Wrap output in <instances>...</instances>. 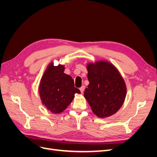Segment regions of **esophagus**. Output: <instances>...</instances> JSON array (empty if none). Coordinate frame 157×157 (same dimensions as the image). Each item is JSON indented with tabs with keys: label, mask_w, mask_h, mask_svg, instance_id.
Here are the masks:
<instances>
[{
	"label": "esophagus",
	"mask_w": 157,
	"mask_h": 157,
	"mask_svg": "<svg viewBox=\"0 0 157 157\" xmlns=\"http://www.w3.org/2000/svg\"><path fill=\"white\" fill-rule=\"evenodd\" d=\"M84 89H85V86H82L80 88V92H81L82 94L84 92Z\"/></svg>",
	"instance_id": "obj_1"
}]
</instances>
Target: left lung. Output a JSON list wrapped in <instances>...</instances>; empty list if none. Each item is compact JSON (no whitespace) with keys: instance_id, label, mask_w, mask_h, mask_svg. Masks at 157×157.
Instances as JSON below:
<instances>
[{"instance_id":"left-lung-1","label":"left lung","mask_w":157,"mask_h":157,"mask_svg":"<svg viewBox=\"0 0 157 157\" xmlns=\"http://www.w3.org/2000/svg\"><path fill=\"white\" fill-rule=\"evenodd\" d=\"M89 84L84 96L98 117L113 115L121 108L126 94L124 80L111 63L100 61L87 65Z\"/></svg>"}]
</instances>
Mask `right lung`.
I'll return each instance as SVG.
<instances>
[{"label":"right lung","instance_id":"1","mask_svg":"<svg viewBox=\"0 0 157 157\" xmlns=\"http://www.w3.org/2000/svg\"><path fill=\"white\" fill-rule=\"evenodd\" d=\"M64 65L50 63L42 76L39 94L42 103L53 113H59L67 107L75 94H80L75 87L73 79L65 74Z\"/></svg>","mask_w":157,"mask_h":157}]
</instances>
